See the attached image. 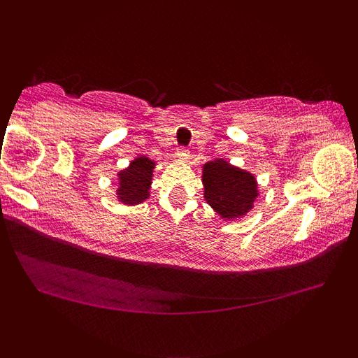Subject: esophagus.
Masks as SVG:
<instances>
[{
    "label": "esophagus",
    "mask_w": 358,
    "mask_h": 358,
    "mask_svg": "<svg viewBox=\"0 0 358 358\" xmlns=\"http://www.w3.org/2000/svg\"><path fill=\"white\" fill-rule=\"evenodd\" d=\"M188 155H190V151H188L185 146H180L178 150H176V156H178L180 159H187Z\"/></svg>",
    "instance_id": "esophagus-1"
}]
</instances>
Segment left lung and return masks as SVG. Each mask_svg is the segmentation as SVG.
<instances>
[{
  "instance_id": "1",
  "label": "left lung",
  "mask_w": 358,
  "mask_h": 358,
  "mask_svg": "<svg viewBox=\"0 0 358 358\" xmlns=\"http://www.w3.org/2000/svg\"><path fill=\"white\" fill-rule=\"evenodd\" d=\"M205 200L222 219H239L252 208L257 185L248 171L231 166L224 159L208 162L203 166Z\"/></svg>"
}]
</instances>
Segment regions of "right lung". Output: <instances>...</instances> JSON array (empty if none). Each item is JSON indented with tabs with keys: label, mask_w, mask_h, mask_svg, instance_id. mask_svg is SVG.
Masks as SVG:
<instances>
[{
	"label": "right lung",
	"mask_w": 358,
	"mask_h": 358,
	"mask_svg": "<svg viewBox=\"0 0 358 358\" xmlns=\"http://www.w3.org/2000/svg\"><path fill=\"white\" fill-rule=\"evenodd\" d=\"M153 168L155 163L143 156V158H136L134 162H131L129 168L119 173L117 196L119 200H122V203H141L143 200L150 196Z\"/></svg>",
	"instance_id": "1"
}]
</instances>
